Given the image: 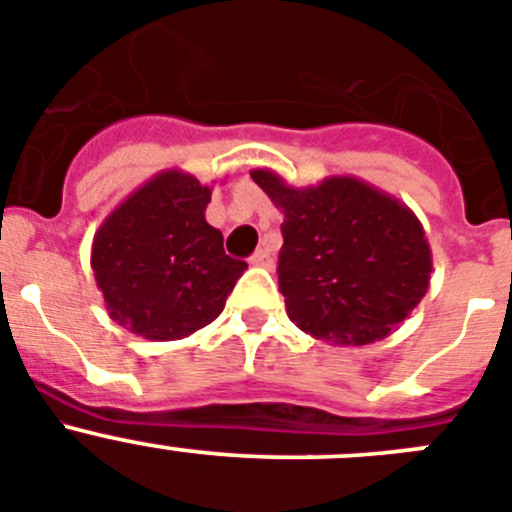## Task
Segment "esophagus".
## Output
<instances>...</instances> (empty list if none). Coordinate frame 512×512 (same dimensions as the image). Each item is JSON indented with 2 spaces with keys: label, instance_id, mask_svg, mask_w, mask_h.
<instances>
[{
  "label": "esophagus",
  "instance_id": "34e87169",
  "mask_svg": "<svg viewBox=\"0 0 512 512\" xmlns=\"http://www.w3.org/2000/svg\"><path fill=\"white\" fill-rule=\"evenodd\" d=\"M250 262L255 267H267V270H270V267L275 265V257H273V252L267 250V247H260V250L250 257Z\"/></svg>",
  "mask_w": 512,
  "mask_h": 512
}]
</instances>
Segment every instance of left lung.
<instances>
[{
	"instance_id": "left-lung-1",
	"label": "left lung",
	"mask_w": 512,
	"mask_h": 512,
	"mask_svg": "<svg viewBox=\"0 0 512 512\" xmlns=\"http://www.w3.org/2000/svg\"><path fill=\"white\" fill-rule=\"evenodd\" d=\"M250 176L285 216L278 283L298 329L362 347L411 316L434 262L423 224L403 201L354 176L306 188L267 168Z\"/></svg>"
}]
</instances>
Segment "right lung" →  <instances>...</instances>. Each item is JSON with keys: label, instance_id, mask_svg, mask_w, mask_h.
Wrapping results in <instances>:
<instances>
[{"label": "right lung", "instance_id": "1", "mask_svg": "<svg viewBox=\"0 0 512 512\" xmlns=\"http://www.w3.org/2000/svg\"><path fill=\"white\" fill-rule=\"evenodd\" d=\"M211 188L183 170H163L101 222L91 267L109 319L150 342H173L224 311L247 262L224 252L206 222Z\"/></svg>", "mask_w": 512, "mask_h": 512}]
</instances>
